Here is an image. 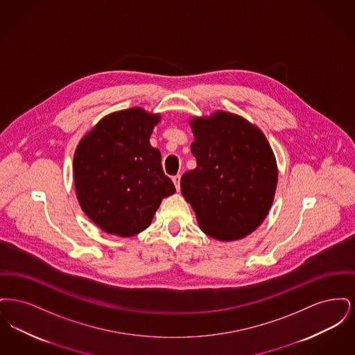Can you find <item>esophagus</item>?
I'll return each instance as SVG.
<instances>
[{
	"label": "esophagus",
	"mask_w": 355,
	"mask_h": 355,
	"mask_svg": "<svg viewBox=\"0 0 355 355\" xmlns=\"http://www.w3.org/2000/svg\"><path fill=\"white\" fill-rule=\"evenodd\" d=\"M180 181H181V175H180V174H177V175L173 177V182H174L177 190H180Z\"/></svg>",
	"instance_id": "esophagus-1"
}]
</instances>
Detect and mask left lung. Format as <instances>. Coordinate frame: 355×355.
<instances>
[{
	"label": "left lung",
	"instance_id": "8db88e82",
	"mask_svg": "<svg viewBox=\"0 0 355 355\" xmlns=\"http://www.w3.org/2000/svg\"><path fill=\"white\" fill-rule=\"evenodd\" d=\"M197 168L181 178L200 229L218 241L253 233L266 218L278 181V168L265 135L248 119L217 110L189 119Z\"/></svg>",
	"mask_w": 355,
	"mask_h": 355
}]
</instances>
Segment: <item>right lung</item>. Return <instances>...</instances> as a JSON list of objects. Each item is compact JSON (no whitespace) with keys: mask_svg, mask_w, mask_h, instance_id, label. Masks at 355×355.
Returning a JSON list of instances; mask_svg holds the SVG:
<instances>
[{"mask_svg":"<svg viewBox=\"0 0 355 355\" xmlns=\"http://www.w3.org/2000/svg\"><path fill=\"white\" fill-rule=\"evenodd\" d=\"M161 114L130 107L105 116L83 137L73 158L77 200L107 234L133 236L152 223L164 198L175 193L150 145Z\"/></svg>","mask_w":355,"mask_h":355,"instance_id":"1","label":"right lung"}]
</instances>
